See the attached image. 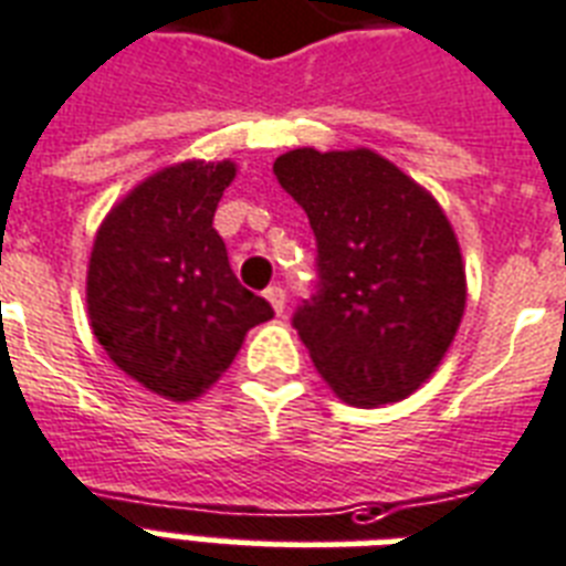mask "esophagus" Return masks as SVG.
<instances>
[{
    "instance_id": "obj_1",
    "label": "esophagus",
    "mask_w": 566,
    "mask_h": 566,
    "mask_svg": "<svg viewBox=\"0 0 566 566\" xmlns=\"http://www.w3.org/2000/svg\"><path fill=\"white\" fill-rule=\"evenodd\" d=\"M265 297H269V304L274 306V313L283 315V310H286V289L269 286L265 289Z\"/></svg>"
}]
</instances>
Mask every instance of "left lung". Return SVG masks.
<instances>
[{
    "instance_id": "8db88e82",
    "label": "left lung",
    "mask_w": 566,
    "mask_h": 566,
    "mask_svg": "<svg viewBox=\"0 0 566 566\" xmlns=\"http://www.w3.org/2000/svg\"><path fill=\"white\" fill-rule=\"evenodd\" d=\"M274 177L315 233L318 286L297 336L345 405L401 401L461 327L467 274L440 203L378 153H283Z\"/></svg>"
}]
</instances>
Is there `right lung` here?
<instances>
[{
    "label": "right lung",
    "mask_w": 566,
    "mask_h": 566,
    "mask_svg": "<svg viewBox=\"0 0 566 566\" xmlns=\"http://www.w3.org/2000/svg\"><path fill=\"white\" fill-rule=\"evenodd\" d=\"M233 161H179L105 214L87 262V315L105 354L170 401L203 396L274 310L230 269L212 218Z\"/></svg>",
    "instance_id": "obj_1"
}]
</instances>
